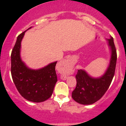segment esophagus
Wrapping results in <instances>:
<instances>
[{"label": "esophagus", "instance_id": "1", "mask_svg": "<svg viewBox=\"0 0 126 126\" xmlns=\"http://www.w3.org/2000/svg\"><path fill=\"white\" fill-rule=\"evenodd\" d=\"M60 65L61 67V78L65 80L67 76L73 73V65L67 61H61Z\"/></svg>", "mask_w": 126, "mask_h": 126}]
</instances>
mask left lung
<instances>
[{
	"instance_id": "1",
	"label": "left lung",
	"mask_w": 126,
	"mask_h": 126,
	"mask_svg": "<svg viewBox=\"0 0 126 126\" xmlns=\"http://www.w3.org/2000/svg\"><path fill=\"white\" fill-rule=\"evenodd\" d=\"M111 50V58L107 69L102 76L92 78L85 71L79 69L76 75V86L72 93V98L80 104H93L104 95L110 85L115 74L117 52L113 38L107 39Z\"/></svg>"
}]
</instances>
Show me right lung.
I'll return each mask as SVG.
<instances>
[{"mask_svg": "<svg viewBox=\"0 0 126 126\" xmlns=\"http://www.w3.org/2000/svg\"><path fill=\"white\" fill-rule=\"evenodd\" d=\"M25 32L17 36L12 50L11 75L16 87L23 98L30 102H44L52 96L57 81L55 71L57 61L40 69L28 68L21 61L20 56L21 43Z\"/></svg>", "mask_w": 126, "mask_h": 126, "instance_id": "right-lung-1", "label": "right lung"}]
</instances>
